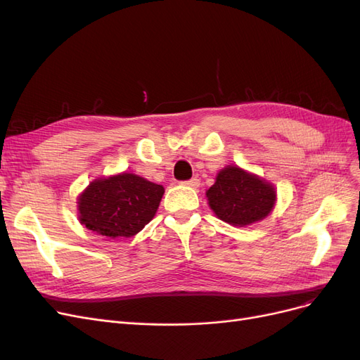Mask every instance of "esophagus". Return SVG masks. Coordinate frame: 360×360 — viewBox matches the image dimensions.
<instances>
[{
  "mask_svg": "<svg viewBox=\"0 0 360 360\" xmlns=\"http://www.w3.org/2000/svg\"><path fill=\"white\" fill-rule=\"evenodd\" d=\"M183 184H184V186H189V188H192V189H197V188H200V179L193 177V179H191V180L183 181Z\"/></svg>",
  "mask_w": 360,
  "mask_h": 360,
  "instance_id": "34e87169",
  "label": "esophagus"
}]
</instances>
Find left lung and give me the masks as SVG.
<instances>
[{
  "label": "left lung",
  "instance_id": "obj_1",
  "mask_svg": "<svg viewBox=\"0 0 360 360\" xmlns=\"http://www.w3.org/2000/svg\"><path fill=\"white\" fill-rule=\"evenodd\" d=\"M205 195L214 214L234 226L264 219L276 201L274 184L236 165L219 171Z\"/></svg>",
  "mask_w": 360,
  "mask_h": 360
}]
</instances>
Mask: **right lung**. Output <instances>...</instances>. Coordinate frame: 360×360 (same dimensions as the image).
<instances>
[{"mask_svg":"<svg viewBox=\"0 0 360 360\" xmlns=\"http://www.w3.org/2000/svg\"><path fill=\"white\" fill-rule=\"evenodd\" d=\"M163 186L135 174L96 179L78 198V216L93 233L111 238L132 237L153 219Z\"/></svg>","mask_w":360,"mask_h":360,"instance_id":"right-lung-1","label":"right lung"}]
</instances>
